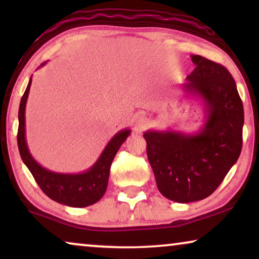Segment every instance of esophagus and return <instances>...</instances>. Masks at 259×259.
<instances>
[{
	"label": "esophagus",
	"instance_id": "obj_1",
	"mask_svg": "<svg viewBox=\"0 0 259 259\" xmlns=\"http://www.w3.org/2000/svg\"><path fill=\"white\" fill-rule=\"evenodd\" d=\"M147 125H148L147 119L145 118L144 115H140V116H138L136 122H134L133 130L136 131V132H143V131L147 128Z\"/></svg>",
	"mask_w": 259,
	"mask_h": 259
}]
</instances>
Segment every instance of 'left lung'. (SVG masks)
<instances>
[{"instance_id": "1", "label": "left lung", "mask_w": 259, "mask_h": 259, "mask_svg": "<svg viewBox=\"0 0 259 259\" xmlns=\"http://www.w3.org/2000/svg\"><path fill=\"white\" fill-rule=\"evenodd\" d=\"M191 59L196 68L182 90L203 106V126L192 133L173 128L144 133L158 190L183 204L213 193L238 160L243 144V102L232 75L203 56Z\"/></svg>"}]
</instances>
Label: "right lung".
I'll list each match as a JSON object with an SVG mask.
<instances>
[{
  "instance_id": "1",
  "label": "right lung",
  "mask_w": 259,
  "mask_h": 259,
  "mask_svg": "<svg viewBox=\"0 0 259 259\" xmlns=\"http://www.w3.org/2000/svg\"><path fill=\"white\" fill-rule=\"evenodd\" d=\"M47 62L42 63L45 66ZM38 67V68H40ZM31 77L28 82L19 108L17 145L21 158L40 189L56 203L72 207H86L99 201L107 190L109 168L116 152L131 134L130 128L119 131L108 141L97 161L80 173H59L44 167L31 155L26 139V105L29 95Z\"/></svg>"
}]
</instances>
